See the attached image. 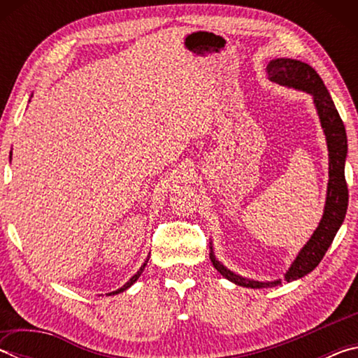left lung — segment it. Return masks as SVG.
<instances>
[{
	"label": "left lung",
	"instance_id": "1",
	"mask_svg": "<svg viewBox=\"0 0 358 358\" xmlns=\"http://www.w3.org/2000/svg\"><path fill=\"white\" fill-rule=\"evenodd\" d=\"M266 74L271 82L282 87L303 90V92L313 94L314 104H316L320 124H322L327 147H329V189H327V202L324 216L320 220L317 229L314 230L311 238L308 243L303 246V250L299 252V256L290 265L289 271L286 273L287 281L299 280L313 271L319 265L320 260L324 259L327 250L331 245L333 238L341 227L348 211V183L344 177V162L348 156V136L344 129V123L336 110L335 104L330 98L329 90L325 88L322 78L314 71L310 64L296 62L290 58H278L270 62L266 66ZM210 259L213 262L215 268L220 271L222 276H226L229 281H232L238 286L260 289V287H273L278 286L281 281L271 282H259L245 280L238 275L232 273L226 266L220 264L213 256V251L210 252Z\"/></svg>",
	"mask_w": 358,
	"mask_h": 358
}]
</instances>
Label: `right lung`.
Instances as JSON below:
<instances>
[{
  "mask_svg": "<svg viewBox=\"0 0 358 358\" xmlns=\"http://www.w3.org/2000/svg\"><path fill=\"white\" fill-rule=\"evenodd\" d=\"M147 262H148V259H147V260H145V264H143V265L141 266V270H138V271H137V273H136L134 276H132V278H131V280H129L128 282H126L123 287H120L118 290H115V292H110V294H108V295H112V294H113V295H115V294H120V292H123V290H126V289H128L129 286H132V284H134V282H136V281L138 280V276H141V275H142V271H143V268H145V265H147Z\"/></svg>",
  "mask_w": 358,
  "mask_h": 358,
  "instance_id": "right-lung-1",
  "label": "right lung"
}]
</instances>
